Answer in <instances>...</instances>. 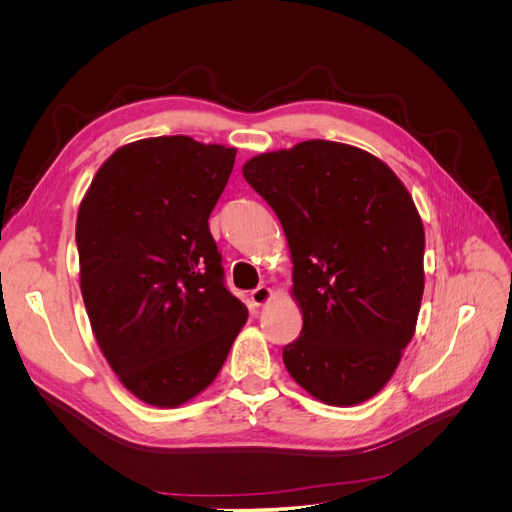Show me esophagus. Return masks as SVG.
<instances>
[{
	"instance_id": "obj_1",
	"label": "esophagus",
	"mask_w": 512,
	"mask_h": 512,
	"mask_svg": "<svg viewBox=\"0 0 512 512\" xmlns=\"http://www.w3.org/2000/svg\"><path fill=\"white\" fill-rule=\"evenodd\" d=\"M271 297H273V292H271V288H267V286H258V288H254L252 290V294H250V299H252V303L254 305H267L269 301H271Z\"/></svg>"
}]
</instances>
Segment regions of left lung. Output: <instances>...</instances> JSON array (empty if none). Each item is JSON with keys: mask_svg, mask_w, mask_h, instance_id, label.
Segmentation results:
<instances>
[{"mask_svg": "<svg viewBox=\"0 0 512 512\" xmlns=\"http://www.w3.org/2000/svg\"><path fill=\"white\" fill-rule=\"evenodd\" d=\"M243 177L286 232L301 335L288 374L329 406H356L391 380L416 329L425 230L406 185L371 153L305 141L260 153Z\"/></svg>", "mask_w": 512, "mask_h": 512, "instance_id": "8db88e82", "label": "left lung"}]
</instances>
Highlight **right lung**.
<instances>
[{
	"instance_id": "add662e5",
	"label": "right lung",
	"mask_w": 512,
	"mask_h": 512,
	"mask_svg": "<svg viewBox=\"0 0 512 512\" xmlns=\"http://www.w3.org/2000/svg\"><path fill=\"white\" fill-rule=\"evenodd\" d=\"M235 156L190 136L143 138L119 147L81 200L76 247L91 329L121 384L149 406L203 393L247 320L209 232Z\"/></svg>"
}]
</instances>
